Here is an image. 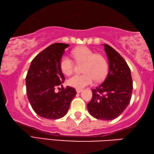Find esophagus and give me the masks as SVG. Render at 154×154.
<instances>
[{
  "instance_id": "obj_1",
  "label": "esophagus",
  "mask_w": 154,
  "mask_h": 154,
  "mask_svg": "<svg viewBox=\"0 0 154 154\" xmlns=\"http://www.w3.org/2000/svg\"><path fill=\"white\" fill-rule=\"evenodd\" d=\"M82 89H76V92L78 93H80L82 92Z\"/></svg>"
}]
</instances>
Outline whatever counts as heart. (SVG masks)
I'll list each match as a JSON object with an SVG mask.
<instances>
[{"label":"heart","instance_id":"b5f03b06","mask_svg":"<svg viewBox=\"0 0 154 154\" xmlns=\"http://www.w3.org/2000/svg\"><path fill=\"white\" fill-rule=\"evenodd\" d=\"M72 55L77 63H84L81 75H74L67 80L69 87L81 89L92 84L95 80L100 81L106 76L107 72V62L101 54L95 53L87 47H80L72 51ZM60 67L62 72L67 75L72 74L74 63L72 59L65 55L61 59Z\"/></svg>","mask_w":154,"mask_h":154}]
</instances>
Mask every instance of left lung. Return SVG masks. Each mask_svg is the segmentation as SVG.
I'll return each instance as SVG.
<instances>
[{"label":"left lung","instance_id":"left-lung-1","mask_svg":"<svg viewBox=\"0 0 154 154\" xmlns=\"http://www.w3.org/2000/svg\"><path fill=\"white\" fill-rule=\"evenodd\" d=\"M103 46L109 72L103 82L92 90L93 97L87 108L97 119L111 120L119 116L130 103L133 80L131 69L122 57L109 45Z\"/></svg>","mask_w":154,"mask_h":154}]
</instances>
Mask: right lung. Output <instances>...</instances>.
Segmentation results:
<instances>
[{
  "label": "right lung",
  "mask_w": 154,
  "mask_h": 154,
  "mask_svg": "<svg viewBox=\"0 0 154 154\" xmlns=\"http://www.w3.org/2000/svg\"><path fill=\"white\" fill-rule=\"evenodd\" d=\"M69 45L55 43L43 50L32 61L26 78V92L34 111L40 117L56 120L63 117L75 96V88L63 87L65 77L60 62ZM62 87L58 93L54 89Z\"/></svg>",
  "instance_id": "right-lung-1"
}]
</instances>
